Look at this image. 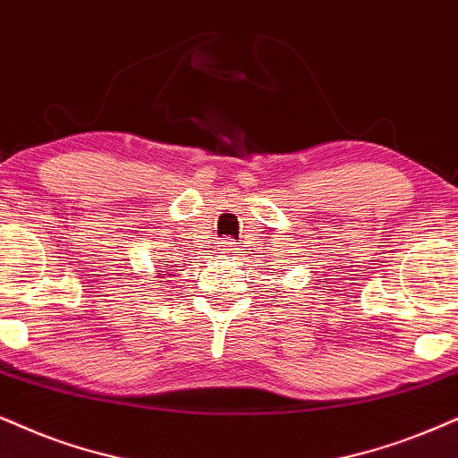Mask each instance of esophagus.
<instances>
[{"instance_id": "obj_1", "label": "esophagus", "mask_w": 458, "mask_h": 458, "mask_svg": "<svg viewBox=\"0 0 458 458\" xmlns=\"http://www.w3.org/2000/svg\"><path fill=\"white\" fill-rule=\"evenodd\" d=\"M233 241H225V242H222V253H230L233 251Z\"/></svg>"}]
</instances>
